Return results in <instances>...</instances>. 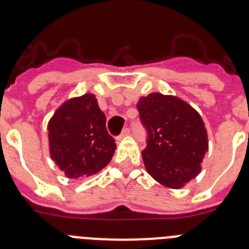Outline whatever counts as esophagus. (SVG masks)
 <instances>
[{
  "instance_id": "obj_1",
  "label": "esophagus",
  "mask_w": 249,
  "mask_h": 249,
  "mask_svg": "<svg viewBox=\"0 0 249 249\" xmlns=\"http://www.w3.org/2000/svg\"><path fill=\"white\" fill-rule=\"evenodd\" d=\"M128 135H129V128H124L122 131V133H121V135L117 137V141H121V140H123V138H126Z\"/></svg>"
}]
</instances>
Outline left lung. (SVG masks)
<instances>
[{"instance_id": "1", "label": "left lung", "mask_w": 249, "mask_h": 249, "mask_svg": "<svg viewBox=\"0 0 249 249\" xmlns=\"http://www.w3.org/2000/svg\"><path fill=\"white\" fill-rule=\"evenodd\" d=\"M140 117L148 132L142 158L148 175L179 190L201 173L208 136L201 114L181 98L160 92L141 97Z\"/></svg>"}]
</instances>
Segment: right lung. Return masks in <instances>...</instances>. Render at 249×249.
Instances as JSON below:
<instances>
[{
	"instance_id": "1",
	"label": "right lung",
	"mask_w": 249,
	"mask_h": 249,
	"mask_svg": "<svg viewBox=\"0 0 249 249\" xmlns=\"http://www.w3.org/2000/svg\"><path fill=\"white\" fill-rule=\"evenodd\" d=\"M51 158L68 178L94 175L112 160L114 140L106 129V116L96 96L68 98L47 124Z\"/></svg>"
}]
</instances>
